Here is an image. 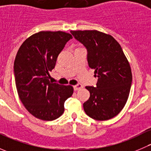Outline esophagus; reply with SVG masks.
<instances>
[{"label":"esophagus","instance_id":"34e87169","mask_svg":"<svg viewBox=\"0 0 151 151\" xmlns=\"http://www.w3.org/2000/svg\"><path fill=\"white\" fill-rule=\"evenodd\" d=\"M83 88V85H80V84H77L74 86V91H78V90H80V88Z\"/></svg>","mask_w":151,"mask_h":151}]
</instances>
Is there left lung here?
Returning <instances> with one entry per match:
<instances>
[{
  "label": "left lung",
  "mask_w": 151,
  "mask_h": 151,
  "mask_svg": "<svg viewBox=\"0 0 151 151\" xmlns=\"http://www.w3.org/2000/svg\"><path fill=\"white\" fill-rule=\"evenodd\" d=\"M88 50L90 68L98 77L96 87L86 86L90 98L83 104L94 120L106 121L120 113L130 93L132 74L121 45L111 35L99 30H71Z\"/></svg>",
  "instance_id": "obj_1"
}]
</instances>
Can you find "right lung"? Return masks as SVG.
Masks as SVG:
<instances>
[{
	"label": "right lung",
	"mask_w": 151,
	"mask_h": 151,
	"mask_svg": "<svg viewBox=\"0 0 151 151\" xmlns=\"http://www.w3.org/2000/svg\"><path fill=\"white\" fill-rule=\"evenodd\" d=\"M70 33L40 31L22 44L14 60L15 84L21 101L27 110L42 121H53L63 115L64 103L72 96L71 85L50 83V73Z\"/></svg>",
	"instance_id": "add662e5"
}]
</instances>
